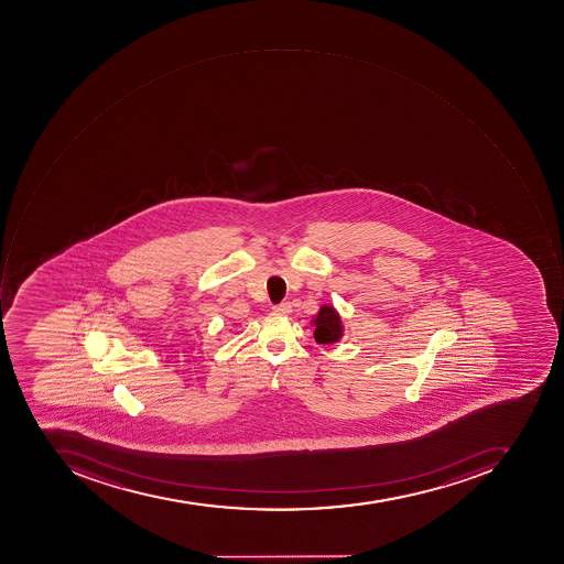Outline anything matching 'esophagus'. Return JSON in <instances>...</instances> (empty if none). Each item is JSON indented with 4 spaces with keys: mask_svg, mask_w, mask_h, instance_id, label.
Segmentation results:
<instances>
[{
    "mask_svg": "<svg viewBox=\"0 0 564 564\" xmlns=\"http://www.w3.org/2000/svg\"><path fill=\"white\" fill-rule=\"evenodd\" d=\"M272 311L276 312V314H290V312H292V303H278V305H274V307H272Z\"/></svg>",
    "mask_w": 564,
    "mask_h": 564,
    "instance_id": "esophagus-1",
    "label": "esophagus"
}]
</instances>
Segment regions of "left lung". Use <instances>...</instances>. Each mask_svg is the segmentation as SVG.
Segmentation results:
<instances>
[{"label": "left lung", "mask_w": 564, "mask_h": 564, "mask_svg": "<svg viewBox=\"0 0 564 564\" xmlns=\"http://www.w3.org/2000/svg\"><path fill=\"white\" fill-rule=\"evenodd\" d=\"M314 336L315 341L324 343V345L336 343L341 338V323H339V317L335 308H321L317 318H315Z\"/></svg>", "instance_id": "1"}]
</instances>
